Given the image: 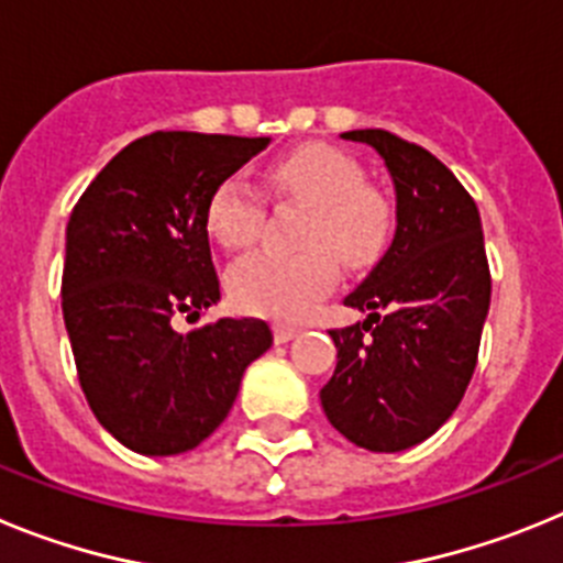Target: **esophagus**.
Segmentation results:
<instances>
[{
    "instance_id": "obj_1",
    "label": "esophagus",
    "mask_w": 563,
    "mask_h": 563,
    "mask_svg": "<svg viewBox=\"0 0 563 563\" xmlns=\"http://www.w3.org/2000/svg\"><path fill=\"white\" fill-rule=\"evenodd\" d=\"M298 327H292V324H285V321H276V324H273V335H276V341L278 343H287V341H292V338L298 335Z\"/></svg>"
}]
</instances>
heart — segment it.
Listing matches in <instances>:
<instances>
[{
	"label": "heart",
	"mask_w": 563,
	"mask_h": 563,
	"mask_svg": "<svg viewBox=\"0 0 563 563\" xmlns=\"http://www.w3.org/2000/svg\"><path fill=\"white\" fill-rule=\"evenodd\" d=\"M267 183L310 208L305 251H258L231 271V296L242 310L273 318H305L330 292L338 260L366 267L383 253L395 225L391 202L363 186V168L330 146H305L282 157ZM265 206L245 177H228L208 200V231L228 251L256 242Z\"/></svg>",
	"instance_id": "obj_1"
}]
</instances>
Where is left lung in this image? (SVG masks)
I'll use <instances>...</instances> for the list:
<instances>
[{
  "instance_id": "1",
  "label": "left lung",
  "mask_w": 563,
  "mask_h": 563,
  "mask_svg": "<svg viewBox=\"0 0 563 563\" xmlns=\"http://www.w3.org/2000/svg\"><path fill=\"white\" fill-rule=\"evenodd\" d=\"M341 137L380 154L397 225L386 256L343 298L369 316L330 332L338 363L321 406L350 442L397 454L454 415L474 375L490 307L485 239L476 202L434 154L383 129Z\"/></svg>"
}]
</instances>
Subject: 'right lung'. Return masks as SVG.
<instances>
[{
  "label": "right lung",
  "instance_id": "right-lung-1",
  "mask_svg": "<svg viewBox=\"0 0 563 563\" xmlns=\"http://www.w3.org/2000/svg\"><path fill=\"white\" fill-rule=\"evenodd\" d=\"M271 137L154 132L129 143L67 222L62 310L78 380L98 422L143 456L197 449L220 429L273 332L220 318L177 332L220 301L208 245L213 188Z\"/></svg>",
  "mask_w": 563,
  "mask_h": 563
}]
</instances>
